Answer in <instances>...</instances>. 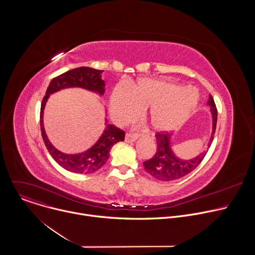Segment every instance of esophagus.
<instances>
[{
    "label": "esophagus",
    "instance_id": "34e87169",
    "mask_svg": "<svg viewBox=\"0 0 255 255\" xmlns=\"http://www.w3.org/2000/svg\"><path fill=\"white\" fill-rule=\"evenodd\" d=\"M139 137V134L137 133H127L125 136V141L126 142H133Z\"/></svg>",
    "mask_w": 255,
    "mask_h": 255
}]
</instances>
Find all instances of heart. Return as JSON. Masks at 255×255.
Listing matches in <instances>:
<instances>
[{"instance_id":"obj_1","label":"heart","mask_w":255,"mask_h":255,"mask_svg":"<svg viewBox=\"0 0 255 255\" xmlns=\"http://www.w3.org/2000/svg\"><path fill=\"white\" fill-rule=\"evenodd\" d=\"M198 103L193 89L154 80H141L136 86L115 89L110 100L113 119L124 124L144 108V114L156 131L170 130L185 121Z\"/></svg>"}]
</instances>
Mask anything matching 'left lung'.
<instances>
[{
    "instance_id": "8db88e82",
    "label": "left lung",
    "mask_w": 255,
    "mask_h": 255,
    "mask_svg": "<svg viewBox=\"0 0 255 255\" xmlns=\"http://www.w3.org/2000/svg\"><path fill=\"white\" fill-rule=\"evenodd\" d=\"M208 104L211 106V111L213 116V132L212 137L210 140V143L208 147L211 146L212 141L214 139V134L216 131V125H217V108L214 102L213 97L209 96ZM170 133L167 131H160L155 133L156 138V151L154 155L149 158L148 160L144 161V169L146 170L151 176L158 180L168 181L183 177L190 172H192L204 159L205 155L207 154V151H204L202 154H200L198 157L192 160H180L177 157L174 156L172 153L170 146H169V139H170Z\"/></svg>"
}]
</instances>
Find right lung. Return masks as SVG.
Returning a JSON list of instances; mask_svg holds the SVG:
<instances>
[{"label": "right lung", "instance_id": "1", "mask_svg": "<svg viewBox=\"0 0 255 255\" xmlns=\"http://www.w3.org/2000/svg\"><path fill=\"white\" fill-rule=\"evenodd\" d=\"M102 71L103 70L82 66L59 75L50 82L41 103L40 128L45 146L52 158L61 167L75 173L89 174L99 170L107 162L111 148L114 145L120 141H124L125 132L112 124H108L102 136L92 148L79 154H65L58 151L46 136L43 126V110L49 95L61 89L79 87L103 95L105 92V83L101 79Z\"/></svg>", "mask_w": 255, "mask_h": 255}]
</instances>
